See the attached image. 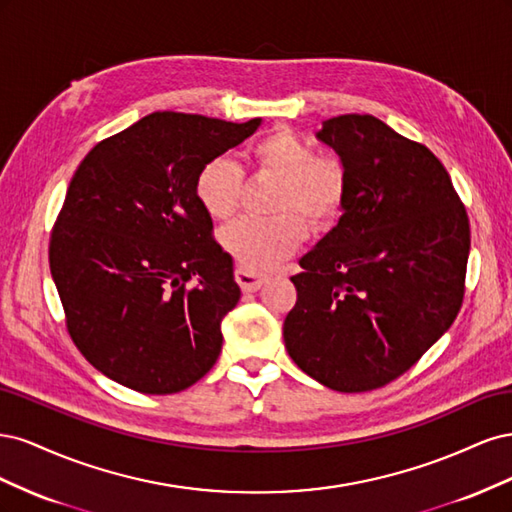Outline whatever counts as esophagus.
<instances>
[{
  "label": "esophagus",
  "mask_w": 512,
  "mask_h": 512,
  "mask_svg": "<svg viewBox=\"0 0 512 512\" xmlns=\"http://www.w3.org/2000/svg\"><path fill=\"white\" fill-rule=\"evenodd\" d=\"M235 277H237V284L241 286L243 292H256L262 288V284L267 282V275H258L245 267H237Z\"/></svg>",
  "instance_id": "esophagus-1"
}]
</instances>
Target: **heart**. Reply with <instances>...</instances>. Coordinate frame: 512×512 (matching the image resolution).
<instances>
[{
    "label": "heart",
    "mask_w": 512,
    "mask_h": 512,
    "mask_svg": "<svg viewBox=\"0 0 512 512\" xmlns=\"http://www.w3.org/2000/svg\"><path fill=\"white\" fill-rule=\"evenodd\" d=\"M254 164L282 183L275 192V218H243L222 235L224 247L241 267L265 271L286 260L312 226L331 224L346 200V170L333 158H322L312 143L290 130H275L252 149ZM243 173L235 160L218 156L196 175V198L215 220L237 213Z\"/></svg>",
    "instance_id": "b5f03b06"
}]
</instances>
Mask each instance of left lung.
I'll use <instances>...</instances> for the list:
<instances>
[{
  "instance_id": "8db88e82",
  "label": "left lung",
  "mask_w": 512,
  "mask_h": 512,
  "mask_svg": "<svg viewBox=\"0 0 512 512\" xmlns=\"http://www.w3.org/2000/svg\"><path fill=\"white\" fill-rule=\"evenodd\" d=\"M318 141L346 170L342 218L290 280V359L339 393L408 371L451 329L470 254L466 209L442 162L371 115L322 123Z\"/></svg>"
}]
</instances>
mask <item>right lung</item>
Returning <instances> with one entry per match:
<instances>
[{
  "mask_svg": "<svg viewBox=\"0 0 512 512\" xmlns=\"http://www.w3.org/2000/svg\"><path fill=\"white\" fill-rule=\"evenodd\" d=\"M260 123L151 113L76 168L49 262L74 344L104 376L170 395L218 361L241 288L211 239L196 175Z\"/></svg>",
  "mask_w": 512,
  "mask_h": 512,
  "instance_id": "right-lung-1",
  "label": "right lung"
}]
</instances>
